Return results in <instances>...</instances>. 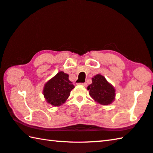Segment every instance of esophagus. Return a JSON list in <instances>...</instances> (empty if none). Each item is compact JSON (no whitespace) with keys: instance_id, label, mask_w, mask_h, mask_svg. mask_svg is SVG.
I'll return each instance as SVG.
<instances>
[{"instance_id":"1","label":"esophagus","mask_w":153,"mask_h":153,"mask_svg":"<svg viewBox=\"0 0 153 153\" xmlns=\"http://www.w3.org/2000/svg\"><path fill=\"white\" fill-rule=\"evenodd\" d=\"M81 85H83V86H85V87H86L87 85V82H82V83H80Z\"/></svg>"}]
</instances>
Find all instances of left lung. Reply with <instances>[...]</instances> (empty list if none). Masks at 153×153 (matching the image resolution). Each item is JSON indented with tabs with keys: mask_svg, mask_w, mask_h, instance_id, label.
Listing matches in <instances>:
<instances>
[{
	"mask_svg": "<svg viewBox=\"0 0 153 153\" xmlns=\"http://www.w3.org/2000/svg\"><path fill=\"white\" fill-rule=\"evenodd\" d=\"M87 89L92 98L102 105L111 104L114 100V88L101 74L92 78V83L87 87Z\"/></svg>",
	"mask_w": 153,
	"mask_h": 153,
	"instance_id": "1",
	"label": "left lung"
}]
</instances>
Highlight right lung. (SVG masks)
I'll return each instance as SVG.
<instances>
[{
	"mask_svg": "<svg viewBox=\"0 0 153 153\" xmlns=\"http://www.w3.org/2000/svg\"><path fill=\"white\" fill-rule=\"evenodd\" d=\"M68 76V74L61 71L46 82L43 95L47 103L59 106L68 98L71 90L74 87Z\"/></svg>",
	"mask_w": 153,
	"mask_h": 153,
	"instance_id": "obj_1",
	"label": "right lung"
}]
</instances>
